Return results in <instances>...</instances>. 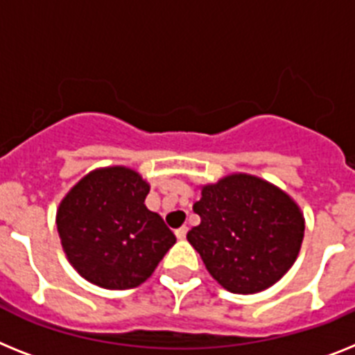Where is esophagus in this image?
Segmentation results:
<instances>
[{"mask_svg": "<svg viewBox=\"0 0 355 355\" xmlns=\"http://www.w3.org/2000/svg\"><path fill=\"white\" fill-rule=\"evenodd\" d=\"M175 234H177L178 240H184V238H186V234H187V227H186V225H182V227H180V229H177V231H175Z\"/></svg>", "mask_w": 355, "mask_h": 355, "instance_id": "obj_1", "label": "esophagus"}]
</instances>
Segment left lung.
Returning <instances> with one entry per match:
<instances>
[{"mask_svg":"<svg viewBox=\"0 0 355 355\" xmlns=\"http://www.w3.org/2000/svg\"><path fill=\"white\" fill-rule=\"evenodd\" d=\"M200 223L187 240L223 288L254 294L269 288L296 261L305 218L279 187L245 173L202 187L193 205Z\"/></svg>","mask_w":355,"mask_h":355,"instance_id":"left-lung-1","label":"left lung"}]
</instances>
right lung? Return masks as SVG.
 I'll return each mask as SVG.
<instances>
[{
    "label": "right lung",
    "mask_w": 355,
    "mask_h": 355,
    "mask_svg": "<svg viewBox=\"0 0 355 355\" xmlns=\"http://www.w3.org/2000/svg\"><path fill=\"white\" fill-rule=\"evenodd\" d=\"M150 184L124 166L95 169L59 204L58 233L71 267L90 284L124 291L144 284L177 238L144 205Z\"/></svg>",
    "instance_id": "obj_1"
}]
</instances>
